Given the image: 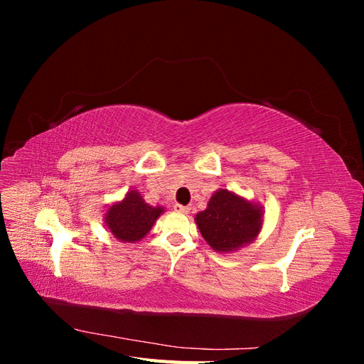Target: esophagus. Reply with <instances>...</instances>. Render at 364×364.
<instances>
[{
	"mask_svg": "<svg viewBox=\"0 0 364 364\" xmlns=\"http://www.w3.org/2000/svg\"><path fill=\"white\" fill-rule=\"evenodd\" d=\"M173 209L176 213H182V214H190V206H183V205H179V203H176L174 206H173Z\"/></svg>",
	"mask_w": 364,
	"mask_h": 364,
	"instance_id": "34e87169",
	"label": "esophagus"
}]
</instances>
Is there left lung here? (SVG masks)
Returning a JSON list of instances; mask_svg holds the SVG:
<instances>
[{"label": "left lung", "mask_w": 364, "mask_h": 364, "mask_svg": "<svg viewBox=\"0 0 364 364\" xmlns=\"http://www.w3.org/2000/svg\"><path fill=\"white\" fill-rule=\"evenodd\" d=\"M194 220L213 250L232 253L257 240L264 225V206L232 190L218 188Z\"/></svg>", "instance_id": "1"}]
</instances>
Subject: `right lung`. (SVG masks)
Segmentation results:
<instances>
[{"mask_svg": "<svg viewBox=\"0 0 364 364\" xmlns=\"http://www.w3.org/2000/svg\"><path fill=\"white\" fill-rule=\"evenodd\" d=\"M164 211V206L149 205L134 188L129 190L123 199L107 205L103 222L115 240L121 243H136L150 232Z\"/></svg>", "mask_w": 364, "mask_h": 364, "instance_id": "add662e5", "label": "right lung"}]
</instances>
